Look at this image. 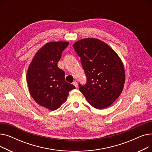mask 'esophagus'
Instances as JSON below:
<instances>
[{
	"mask_svg": "<svg viewBox=\"0 0 152 152\" xmlns=\"http://www.w3.org/2000/svg\"><path fill=\"white\" fill-rule=\"evenodd\" d=\"M73 84L76 87V88H77V87H78V85H77V83L76 82V81H74L73 83Z\"/></svg>",
	"mask_w": 152,
	"mask_h": 152,
	"instance_id": "34e87169",
	"label": "esophagus"
}]
</instances>
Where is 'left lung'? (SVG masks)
I'll use <instances>...</instances> for the list:
<instances>
[{"label":"left lung","instance_id":"left-lung-1","mask_svg":"<svg viewBox=\"0 0 152 152\" xmlns=\"http://www.w3.org/2000/svg\"><path fill=\"white\" fill-rule=\"evenodd\" d=\"M81 58L87 77L79 89L91 105L105 108L119 97L125 82L123 63L117 53L106 43L95 38H86L73 44Z\"/></svg>","mask_w":152,"mask_h":152}]
</instances>
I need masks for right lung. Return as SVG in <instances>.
Instances as JSON below:
<instances>
[{"mask_svg":"<svg viewBox=\"0 0 152 152\" xmlns=\"http://www.w3.org/2000/svg\"><path fill=\"white\" fill-rule=\"evenodd\" d=\"M68 42H51L40 49L32 60L26 74L28 89L37 103L50 110L59 108L76 87L65 80V73L57 63Z\"/></svg>","mask_w":152,"mask_h":152,"instance_id":"right-lung-1","label":"right lung"}]
</instances>
